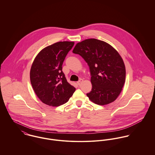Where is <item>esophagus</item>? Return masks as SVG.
Masks as SVG:
<instances>
[{"mask_svg":"<svg viewBox=\"0 0 155 155\" xmlns=\"http://www.w3.org/2000/svg\"><path fill=\"white\" fill-rule=\"evenodd\" d=\"M83 81H84V80H83L82 79H80L79 81H78L77 82V83H78V84L79 85H80L83 82Z\"/></svg>","mask_w":155,"mask_h":155,"instance_id":"34e87169","label":"esophagus"}]
</instances>
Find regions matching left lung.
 I'll use <instances>...</instances> for the list:
<instances>
[{"mask_svg": "<svg viewBox=\"0 0 155 155\" xmlns=\"http://www.w3.org/2000/svg\"><path fill=\"white\" fill-rule=\"evenodd\" d=\"M73 52L80 55L89 67L92 90L87 94L89 99L101 106L113 102L126 77L125 64L117 51L104 41L88 39L76 45Z\"/></svg>", "mask_w": 155, "mask_h": 155, "instance_id": "8db88e82", "label": "left lung"}]
</instances>
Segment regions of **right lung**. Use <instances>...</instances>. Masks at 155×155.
<instances>
[{
  "mask_svg": "<svg viewBox=\"0 0 155 155\" xmlns=\"http://www.w3.org/2000/svg\"><path fill=\"white\" fill-rule=\"evenodd\" d=\"M74 42H58L41 50L31 67L30 78L33 90L45 104L57 107L67 103L75 88L67 81L62 66Z\"/></svg>",
  "mask_w": 155,
  "mask_h": 155,
  "instance_id": "add662e5",
  "label": "right lung"
}]
</instances>
